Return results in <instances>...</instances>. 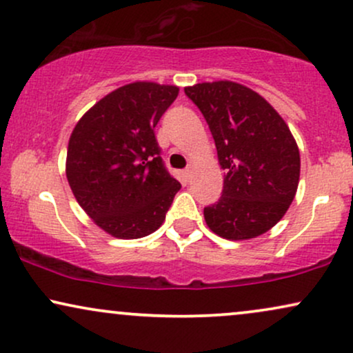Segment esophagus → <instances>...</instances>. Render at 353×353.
<instances>
[{
  "label": "esophagus",
  "instance_id": "obj_1",
  "mask_svg": "<svg viewBox=\"0 0 353 353\" xmlns=\"http://www.w3.org/2000/svg\"><path fill=\"white\" fill-rule=\"evenodd\" d=\"M191 173H193V168H191V167H188V168H186L185 172H183V175H185V178H186V181H188L190 178H191Z\"/></svg>",
  "mask_w": 353,
  "mask_h": 353
}]
</instances>
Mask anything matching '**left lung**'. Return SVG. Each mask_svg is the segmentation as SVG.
Instances as JSON below:
<instances>
[{"label": "left lung", "mask_w": 353, "mask_h": 353, "mask_svg": "<svg viewBox=\"0 0 353 353\" xmlns=\"http://www.w3.org/2000/svg\"><path fill=\"white\" fill-rule=\"evenodd\" d=\"M203 112L225 170L223 196L204 208L208 228L228 241H249L275 225L299 183L298 143L263 97L229 80L185 88Z\"/></svg>", "instance_id": "left-lung-1"}]
</instances>
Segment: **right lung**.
<instances>
[{
    "mask_svg": "<svg viewBox=\"0 0 353 353\" xmlns=\"http://www.w3.org/2000/svg\"><path fill=\"white\" fill-rule=\"evenodd\" d=\"M180 88L134 81L111 91L81 116L68 141L73 196L112 237L141 239L163 224L181 188L165 168L155 125Z\"/></svg>",
    "mask_w": 353,
    "mask_h": 353,
    "instance_id": "right-lung-1",
    "label": "right lung"
}]
</instances>
